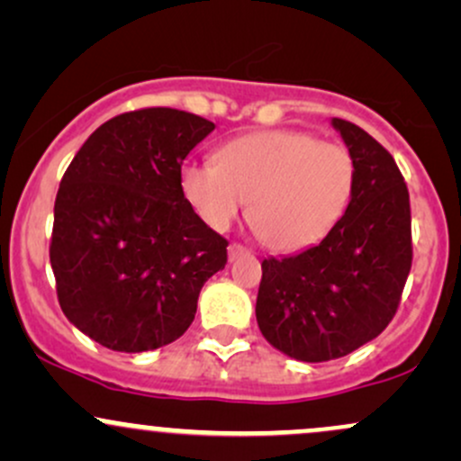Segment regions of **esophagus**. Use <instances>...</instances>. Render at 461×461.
Here are the masks:
<instances>
[{
    "instance_id": "34e87169",
    "label": "esophagus",
    "mask_w": 461,
    "mask_h": 461,
    "mask_svg": "<svg viewBox=\"0 0 461 461\" xmlns=\"http://www.w3.org/2000/svg\"><path fill=\"white\" fill-rule=\"evenodd\" d=\"M247 253H249V249L238 245V242H231V245L227 247V256H230V262H234L236 258H240V256H247Z\"/></svg>"
}]
</instances>
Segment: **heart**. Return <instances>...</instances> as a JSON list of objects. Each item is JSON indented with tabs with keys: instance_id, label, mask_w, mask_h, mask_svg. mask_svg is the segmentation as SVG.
<instances>
[{
	"instance_id": "obj_1",
	"label": "heart",
	"mask_w": 461,
	"mask_h": 461,
	"mask_svg": "<svg viewBox=\"0 0 461 461\" xmlns=\"http://www.w3.org/2000/svg\"><path fill=\"white\" fill-rule=\"evenodd\" d=\"M353 186L347 147L299 130L253 131L225 142L216 164L182 168L184 197L212 230L225 231L249 201V223L282 253L319 245L345 216Z\"/></svg>"
}]
</instances>
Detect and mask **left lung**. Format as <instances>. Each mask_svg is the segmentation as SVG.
Returning a JSON list of instances; mask_svg holds the SVG:
<instances>
[{"label":"left lung","instance_id":"obj_1","mask_svg":"<svg viewBox=\"0 0 461 461\" xmlns=\"http://www.w3.org/2000/svg\"><path fill=\"white\" fill-rule=\"evenodd\" d=\"M353 162L345 216L316 247L262 262L256 319L299 362L345 357L377 338L411 268L410 193L394 158L357 125L331 119Z\"/></svg>","mask_w":461,"mask_h":461}]
</instances>
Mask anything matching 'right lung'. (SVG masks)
<instances>
[{"label": "right lung", "mask_w": 461, "mask_h": 461, "mask_svg": "<svg viewBox=\"0 0 461 461\" xmlns=\"http://www.w3.org/2000/svg\"><path fill=\"white\" fill-rule=\"evenodd\" d=\"M214 123L173 108L105 121L56 194L50 260L65 316L102 347L160 348L188 330L227 240L182 190V162Z\"/></svg>", "instance_id": "1"}]
</instances>
